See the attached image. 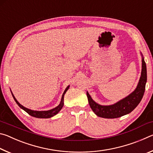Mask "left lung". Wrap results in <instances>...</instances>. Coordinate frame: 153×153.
<instances>
[{"instance_id":"1","label":"left lung","mask_w":153,"mask_h":153,"mask_svg":"<svg viewBox=\"0 0 153 153\" xmlns=\"http://www.w3.org/2000/svg\"><path fill=\"white\" fill-rule=\"evenodd\" d=\"M142 73L138 86L131 94L123 98V100L113 105L102 106L96 103L87 92V97L90 107L96 115L103 118H117L131 113L138 106L143 97L147 80L146 65L144 58H142Z\"/></svg>"}]
</instances>
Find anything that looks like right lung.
<instances>
[{
	"instance_id": "right-lung-1",
	"label": "right lung",
	"mask_w": 153,
	"mask_h": 153,
	"mask_svg": "<svg viewBox=\"0 0 153 153\" xmlns=\"http://www.w3.org/2000/svg\"><path fill=\"white\" fill-rule=\"evenodd\" d=\"M69 86H67V88L65 90L63 96H62V98H61V103L59 104V106L57 107H55V108H53V109H51V110H49V111H32V110H30L29 108H27L24 107V106H22L21 104H19V102L17 101L16 100V98H15V97L13 94L12 93V95H13V97L14 100H15V102H16L17 104L19 106L20 108H22V109H24L25 112H27L29 115H30L31 116H32V117H37V118H49V117H53V116L55 115L56 114H57L59 111H61V109L62 108V107H63V99H64V95L65 94V92L67 91V90L69 89Z\"/></svg>"
}]
</instances>
